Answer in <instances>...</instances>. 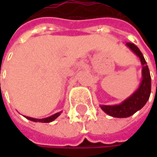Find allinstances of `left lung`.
<instances>
[{
	"mask_svg": "<svg viewBox=\"0 0 157 157\" xmlns=\"http://www.w3.org/2000/svg\"><path fill=\"white\" fill-rule=\"evenodd\" d=\"M126 45L130 48L139 58L141 61L143 69H142V79L141 83L138 89L127 99L122 102L120 105H100L102 110L113 117L117 118H124L133 115L138 110L144 107L146 102L149 99L151 94V76L146 62L144 58V55L139 50V48L134 44L126 43Z\"/></svg>",
	"mask_w": 157,
	"mask_h": 157,
	"instance_id": "1",
	"label": "left lung"
}]
</instances>
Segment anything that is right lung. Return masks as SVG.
<instances>
[{"mask_svg":"<svg viewBox=\"0 0 157 157\" xmlns=\"http://www.w3.org/2000/svg\"><path fill=\"white\" fill-rule=\"evenodd\" d=\"M62 112H59V113H54L53 115H51L49 117L46 118H44V119H36V118H32V117H29V116H25L28 120H31L33 122H41V123H50V122H52L53 120H55L60 114H61Z\"/></svg>","mask_w":157,"mask_h":157,"instance_id":"right-lung-1","label":"right lung"}]
</instances>
